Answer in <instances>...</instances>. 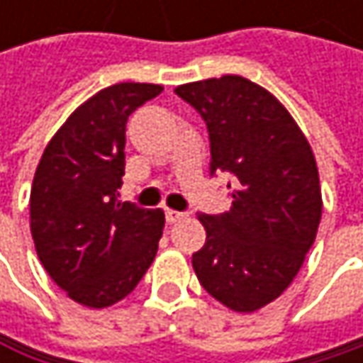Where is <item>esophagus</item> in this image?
Segmentation results:
<instances>
[{"label": "esophagus", "instance_id": "obj_1", "mask_svg": "<svg viewBox=\"0 0 363 363\" xmlns=\"http://www.w3.org/2000/svg\"><path fill=\"white\" fill-rule=\"evenodd\" d=\"M186 218V214L184 212H177V210H166V220L170 223V225H174V223H181Z\"/></svg>", "mask_w": 363, "mask_h": 363}]
</instances>
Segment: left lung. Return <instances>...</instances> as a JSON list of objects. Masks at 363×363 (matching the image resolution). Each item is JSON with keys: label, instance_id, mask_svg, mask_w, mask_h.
<instances>
[{"label": "left lung", "instance_id": "obj_1", "mask_svg": "<svg viewBox=\"0 0 363 363\" xmlns=\"http://www.w3.org/2000/svg\"><path fill=\"white\" fill-rule=\"evenodd\" d=\"M210 132V172L235 177L231 210L197 214L206 244L193 254L203 290L238 313L273 303L292 284L315 242L322 186L315 155L288 109L242 75L174 90Z\"/></svg>", "mask_w": 363, "mask_h": 363}]
</instances>
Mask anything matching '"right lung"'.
Masks as SVG:
<instances>
[{
	"label": "right lung",
	"instance_id": "obj_1",
	"mask_svg": "<svg viewBox=\"0 0 363 363\" xmlns=\"http://www.w3.org/2000/svg\"><path fill=\"white\" fill-rule=\"evenodd\" d=\"M157 84L109 86L73 111L37 164L29 212L37 256L75 303L105 309L151 267L166 216L117 199L125 168V121Z\"/></svg>",
	"mask_w": 363,
	"mask_h": 363
}]
</instances>
